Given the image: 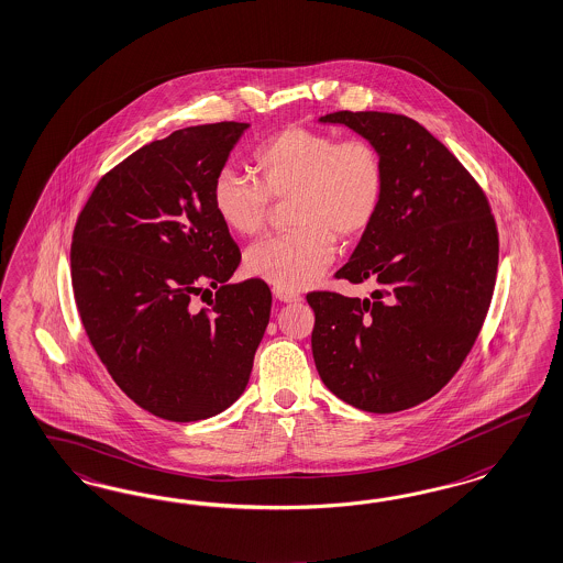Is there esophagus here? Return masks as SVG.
<instances>
[{
    "mask_svg": "<svg viewBox=\"0 0 563 563\" xmlns=\"http://www.w3.org/2000/svg\"><path fill=\"white\" fill-rule=\"evenodd\" d=\"M274 296L279 302H300L302 300V296L291 289L274 288Z\"/></svg>",
    "mask_w": 563,
    "mask_h": 563,
    "instance_id": "obj_1",
    "label": "esophagus"
}]
</instances>
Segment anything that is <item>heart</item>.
I'll use <instances>...</instances> for the list:
<instances>
[{"label": "heart", "instance_id": "b5f03b06", "mask_svg": "<svg viewBox=\"0 0 563 563\" xmlns=\"http://www.w3.org/2000/svg\"><path fill=\"white\" fill-rule=\"evenodd\" d=\"M258 177L224 168L216 175V213L241 236H257L275 201H289L286 234L257 242L246 253L249 274L275 288L312 286L331 265L338 236L352 241L374 222L385 195V166L364 137L339 140L327 131L289 125L255 152Z\"/></svg>", "mask_w": 563, "mask_h": 563}]
</instances>
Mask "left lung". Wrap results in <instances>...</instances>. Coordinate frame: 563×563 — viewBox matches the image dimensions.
<instances>
[{"mask_svg":"<svg viewBox=\"0 0 563 563\" xmlns=\"http://www.w3.org/2000/svg\"><path fill=\"white\" fill-rule=\"evenodd\" d=\"M319 121L374 144L385 195L335 274L372 282L369 298L306 296L314 310V364L341 401L395 413L434 397L465 362L494 296L498 228L477 180L418 121L378 111Z\"/></svg>","mask_w":563,"mask_h":563,"instance_id":"left-lung-1","label":"left lung"}]
</instances>
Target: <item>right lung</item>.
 <instances>
[{"label":"right lung","mask_w":563,"mask_h":563,"mask_svg":"<svg viewBox=\"0 0 563 563\" xmlns=\"http://www.w3.org/2000/svg\"><path fill=\"white\" fill-rule=\"evenodd\" d=\"M249 123L178 129L98 180L71 241L81 324L114 383L156 418L199 421L244 393L269 322L263 279L228 284L241 251L211 187ZM211 288L209 309L192 305Z\"/></svg>","instance_id":"add662e5"}]
</instances>
